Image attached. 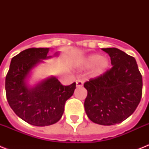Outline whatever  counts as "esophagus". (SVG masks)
<instances>
[{
  "mask_svg": "<svg viewBox=\"0 0 149 149\" xmlns=\"http://www.w3.org/2000/svg\"><path fill=\"white\" fill-rule=\"evenodd\" d=\"M76 84H77V87H80V86H83V85H84V83H83L81 79H77Z\"/></svg>",
  "mask_w": 149,
  "mask_h": 149,
  "instance_id": "esophagus-1",
  "label": "esophagus"
}]
</instances>
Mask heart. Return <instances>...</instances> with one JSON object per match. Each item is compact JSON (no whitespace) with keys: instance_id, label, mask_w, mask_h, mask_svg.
Returning <instances> with one entry per match:
<instances>
[{"instance_id":"heart-1","label":"heart","mask_w":149,"mask_h":149,"mask_svg":"<svg viewBox=\"0 0 149 149\" xmlns=\"http://www.w3.org/2000/svg\"><path fill=\"white\" fill-rule=\"evenodd\" d=\"M78 65L82 68H91L93 66L92 75L93 77H99L107 71L110 66L108 58L104 57L98 54H91L81 59Z\"/></svg>"}]
</instances>
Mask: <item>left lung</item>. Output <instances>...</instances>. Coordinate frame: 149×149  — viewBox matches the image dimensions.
I'll return each mask as SVG.
<instances>
[{
    "instance_id": "8db88e82",
    "label": "left lung",
    "mask_w": 149,
    "mask_h": 149,
    "mask_svg": "<svg viewBox=\"0 0 149 149\" xmlns=\"http://www.w3.org/2000/svg\"><path fill=\"white\" fill-rule=\"evenodd\" d=\"M102 50L110 56L113 66L84 84L87 91L84 107L93 122L113 125L126 120L137 108L142 94V77L134 57L116 48Z\"/></svg>"
}]
</instances>
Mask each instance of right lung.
Instances as JSON below:
<instances>
[{
    "mask_svg": "<svg viewBox=\"0 0 149 149\" xmlns=\"http://www.w3.org/2000/svg\"><path fill=\"white\" fill-rule=\"evenodd\" d=\"M49 48H31L13 57L5 79L7 100L14 112L35 126H48L60 120L65 101L72 97L76 83L63 86L55 77H47L34 86L27 84L31 70L47 56ZM58 53H55V56Z\"/></svg>",
    "mask_w": 149,
    "mask_h": 149,
    "instance_id": "right-lung-1",
    "label": "right lung"
}]
</instances>
